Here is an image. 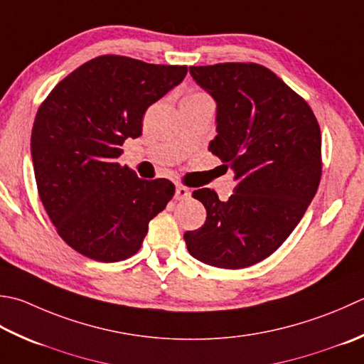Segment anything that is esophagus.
Returning a JSON list of instances; mask_svg holds the SVG:
<instances>
[{"instance_id": "34e87169", "label": "esophagus", "mask_w": 364, "mask_h": 364, "mask_svg": "<svg viewBox=\"0 0 364 364\" xmlns=\"http://www.w3.org/2000/svg\"><path fill=\"white\" fill-rule=\"evenodd\" d=\"M189 196H191V191L186 186H181V184H178L176 191H175L176 200H184V198H188Z\"/></svg>"}]
</instances>
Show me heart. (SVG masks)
<instances>
[{
    "instance_id": "b5f03b06",
    "label": "heart",
    "mask_w": 364,
    "mask_h": 364,
    "mask_svg": "<svg viewBox=\"0 0 364 364\" xmlns=\"http://www.w3.org/2000/svg\"><path fill=\"white\" fill-rule=\"evenodd\" d=\"M184 99H208V96L203 95V92H192V95H189L188 97Z\"/></svg>"
}]
</instances>
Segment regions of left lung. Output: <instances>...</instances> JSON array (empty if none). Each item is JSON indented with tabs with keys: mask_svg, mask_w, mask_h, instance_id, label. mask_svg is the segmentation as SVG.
<instances>
[{
	"mask_svg": "<svg viewBox=\"0 0 364 364\" xmlns=\"http://www.w3.org/2000/svg\"><path fill=\"white\" fill-rule=\"evenodd\" d=\"M192 78L216 101L210 151L235 172L229 200L202 188L206 220L184 233L192 257L238 269L272 255L294 232L322 176V137L314 112L257 63L191 66Z\"/></svg>",
	"mask_w": 364,
	"mask_h": 364,
	"instance_id": "left-lung-1",
	"label": "left lung"
}]
</instances>
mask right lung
<instances>
[{
  "label": "right lung",
  "instance_id": "1",
  "mask_svg": "<svg viewBox=\"0 0 364 364\" xmlns=\"http://www.w3.org/2000/svg\"><path fill=\"white\" fill-rule=\"evenodd\" d=\"M186 73L102 55L63 78L41 104L31 132L39 197L60 237L85 257L129 259L149 220L172 200V181L140 180L117 159L126 139L141 135L148 107Z\"/></svg>",
  "mask_w": 364,
  "mask_h": 364
}]
</instances>
